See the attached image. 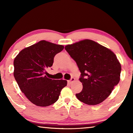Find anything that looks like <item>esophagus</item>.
I'll return each instance as SVG.
<instances>
[{
  "mask_svg": "<svg viewBox=\"0 0 133 133\" xmlns=\"http://www.w3.org/2000/svg\"><path fill=\"white\" fill-rule=\"evenodd\" d=\"M75 78L72 77V78H70V80H68V83H69V84H71V83H73V82H75Z\"/></svg>",
  "mask_w": 133,
  "mask_h": 133,
  "instance_id": "obj_1",
  "label": "esophagus"
}]
</instances>
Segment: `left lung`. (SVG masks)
Here are the masks:
<instances>
[{
    "label": "left lung",
    "mask_w": 133,
    "mask_h": 133,
    "mask_svg": "<svg viewBox=\"0 0 133 133\" xmlns=\"http://www.w3.org/2000/svg\"><path fill=\"white\" fill-rule=\"evenodd\" d=\"M81 73L83 89L76 94L88 105L100 104L120 82L121 64L112 51L93 40L86 39L65 46Z\"/></svg>",
    "instance_id": "left-lung-1"
}]
</instances>
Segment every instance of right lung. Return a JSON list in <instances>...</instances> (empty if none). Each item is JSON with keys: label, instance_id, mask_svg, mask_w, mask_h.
I'll use <instances>...</instances> for the list:
<instances>
[{"label": "right lung", "instance_id": "obj_1", "mask_svg": "<svg viewBox=\"0 0 133 133\" xmlns=\"http://www.w3.org/2000/svg\"><path fill=\"white\" fill-rule=\"evenodd\" d=\"M62 45L42 40L21 51L14 60V77L22 93L37 106L47 107L57 102L64 80H53L44 74L52 66L54 57Z\"/></svg>", "mask_w": 133, "mask_h": 133}]
</instances>
